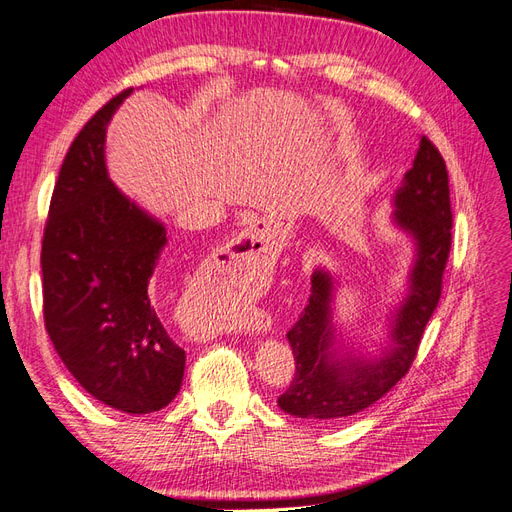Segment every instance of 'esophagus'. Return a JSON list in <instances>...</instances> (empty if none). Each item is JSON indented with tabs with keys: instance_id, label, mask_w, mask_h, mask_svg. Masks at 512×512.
<instances>
[{
	"instance_id": "1",
	"label": "esophagus",
	"mask_w": 512,
	"mask_h": 512,
	"mask_svg": "<svg viewBox=\"0 0 512 512\" xmlns=\"http://www.w3.org/2000/svg\"><path fill=\"white\" fill-rule=\"evenodd\" d=\"M271 228L265 222H254L243 228L239 235L226 243L222 254V265L226 262L228 271L239 275H260L267 271L273 260V237Z\"/></svg>"
}]
</instances>
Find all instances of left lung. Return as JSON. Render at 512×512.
I'll use <instances>...</instances> for the list:
<instances>
[{"label":"left lung","mask_w":512,"mask_h":512,"mask_svg":"<svg viewBox=\"0 0 512 512\" xmlns=\"http://www.w3.org/2000/svg\"><path fill=\"white\" fill-rule=\"evenodd\" d=\"M395 224L414 239L408 294L391 320V342L374 359L339 354L333 324L335 282L331 273H312V294L288 331L297 371L277 406L299 418L339 421L376 404L408 374L423 331L438 307L442 275L451 252V194L444 158L427 136L412 168L393 196Z\"/></svg>","instance_id":"8db88e82"}]
</instances>
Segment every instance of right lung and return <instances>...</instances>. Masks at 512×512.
I'll use <instances>...</instances> for the list:
<instances>
[{
    "label": "right lung",
    "instance_id": "add662e5",
    "mask_svg": "<svg viewBox=\"0 0 512 512\" xmlns=\"http://www.w3.org/2000/svg\"><path fill=\"white\" fill-rule=\"evenodd\" d=\"M130 94L85 123L59 168L42 239V299L46 333L74 380L108 408L149 414L179 393L185 352L149 294L166 228L106 170V126Z\"/></svg>",
    "mask_w": 512,
    "mask_h": 512
}]
</instances>
